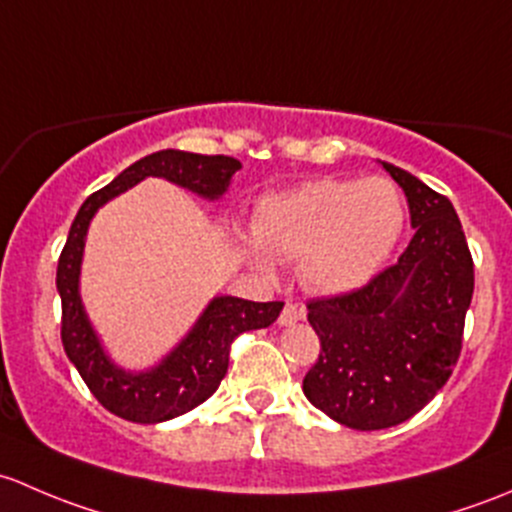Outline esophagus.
Wrapping results in <instances>:
<instances>
[{
  "label": "esophagus",
  "mask_w": 512,
  "mask_h": 512,
  "mask_svg": "<svg viewBox=\"0 0 512 512\" xmlns=\"http://www.w3.org/2000/svg\"><path fill=\"white\" fill-rule=\"evenodd\" d=\"M303 318H305V308H303V305L286 303V305H283L281 315H278V323H281V325H293V323H298V320H303Z\"/></svg>",
  "instance_id": "esophagus-1"
}]
</instances>
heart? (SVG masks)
<instances>
[{
  "mask_svg": "<svg viewBox=\"0 0 512 512\" xmlns=\"http://www.w3.org/2000/svg\"><path fill=\"white\" fill-rule=\"evenodd\" d=\"M404 224L407 202L392 179L323 177L258 202L249 254L263 268L268 256L300 261L305 286L347 293L387 263Z\"/></svg>",
  "mask_w": 512,
  "mask_h": 512,
  "instance_id": "1",
  "label": "heart"
}]
</instances>
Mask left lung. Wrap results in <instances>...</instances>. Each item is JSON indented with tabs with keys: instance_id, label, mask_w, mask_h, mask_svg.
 <instances>
[{
	"instance_id": "8db88e82",
	"label": "left lung",
	"mask_w": 512,
	"mask_h": 512,
	"mask_svg": "<svg viewBox=\"0 0 512 512\" xmlns=\"http://www.w3.org/2000/svg\"><path fill=\"white\" fill-rule=\"evenodd\" d=\"M382 167L407 194L412 241L362 288L308 303L320 355L303 392L357 431L412 419L449 382L473 295V258L453 204L407 170Z\"/></svg>"
}]
</instances>
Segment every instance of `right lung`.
Wrapping results in <instances>:
<instances>
[{
    "mask_svg": "<svg viewBox=\"0 0 512 512\" xmlns=\"http://www.w3.org/2000/svg\"><path fill=\"white\" fill-rule=\"evenodd\" d=\"M236 170H241V162L226 155H194L184 150L152 152L120 172L103 189L93 192L73 219L56 268V288L61 295V342L93 397L120 419L157 424L207 402L229 370L231 342L241 333L276 323L283 303H254L234 295H219L160 365L147 372L120 370L100 347L78 293L88 224L108 199L118 197L145 177H165L199 197L219 199Z\"/></svg>",
    "mask_w": 512,
    "mask_h": 512,
    "instance_id": "1",
    "label": "right lung"
}]
</instances>
